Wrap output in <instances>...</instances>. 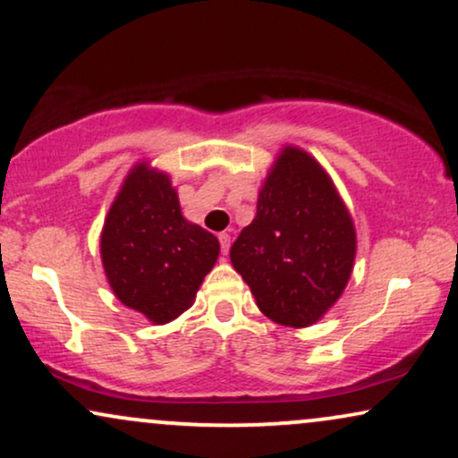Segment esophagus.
Segmentation results:
<instances>
[{"instance_id": "esophagus-1", "label": "esophagus", "mask_w": 458, "mask_h": 458, "mask_svg": "<svg viewBox=\"0 0 458 458\" xmlns=\"http://www.w3.org/2000/svg\"><path fill=\"white\" fill-rule=\"evenodd\" d=\"M219 247H222L224 256H228V249H230V234L228 233H219Z\"/></svg>"}]
</instances>
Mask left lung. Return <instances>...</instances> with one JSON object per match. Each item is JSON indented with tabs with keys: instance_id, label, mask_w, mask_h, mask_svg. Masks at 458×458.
Returning a JSON list of instances; mask_svg holds the SVG:
<instances>
[{
	"instance_id": "obj_1",
	"label": "left lung",
	"mask_w": 458,
	"mask_h": 458,
	"mask_svg": "<svg viewBox=\"0 0 458 458\" xmlns=\"http://www.w3.org/2000/svg\"><path fill=\"white\" fill-rule=\"evenodd\" d=\"M230 259L268 319L306 327L326 315L351 276L355 228L319 162L283 149Z\"/></svg>"
}]
</instances>
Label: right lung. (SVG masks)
<instances>
[{
	"label": "right lung",
	"instance_id": "obj_1",
	"mask_svg": "<svg viewBox=\"0 0 458 458\" xmlns=\"http://www.w3.org/2000/svg\"><path fill=\"white\" fill-rule=\"evenodd\" d=\"M217 256L216 236L182 216L169 177L137 165L101 234L103 268L120 302L169 323L192 306Z\"/></svg>",
	"mask_w": 458,
	"mask_h": 458
}]
</instances>
